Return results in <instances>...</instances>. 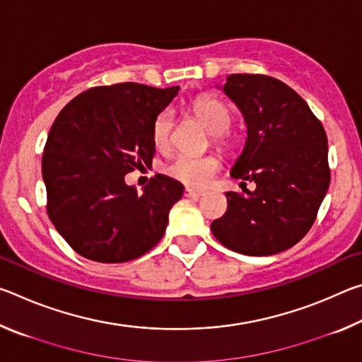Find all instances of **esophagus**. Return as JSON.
Listing matches in <instances>:
<instances>
[{"mask_svg":"<svg viewBox=\"0 0 362 362\" xmlns=\"http://www.w3.org/2000/svg\"><path fill=\"white\" fill-rule=\"evenodd\" d=\"M187 196V198H199L201 194H203V192H199V189H193V188H185V193H183Z\"/></svg>","mask_w":362,"mask_h":362,"instance_id":"1","label":"esophagus"}]
</instances>
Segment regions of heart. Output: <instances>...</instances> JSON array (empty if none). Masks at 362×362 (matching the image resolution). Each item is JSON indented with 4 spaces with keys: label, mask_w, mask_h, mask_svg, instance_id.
<instances>
[{
    "label": "heart",
    "mask_w": 362,
    "mask_h": 362,
    "mask_svg": "<svg viewBox=\"0 0 362 362\" xmlns=\"http://www.w3.org/2000/svg\"><path fill=\"white\" fill-rule=\"evenodd\" d=\"M192 112L196 118L203 122L207 131L212 134V140L218 148L230 151L235 148L236 140L228 134L233 115L231 110L223 100L212 95H199L192 102ZM174 119L169 110L159 113L151 126V140L158 150H166L170 142ZM220 159L214 155L207 156H177L166 168V173L173 179L179 180L183 185L201 188L207 185L211 179L220 170Z\"/></svg>",
    "instance_id": "heart-1"
}]
</instances>
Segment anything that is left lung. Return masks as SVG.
<instances>
[{"label":"left lung","mask_w":362,"mask_h":362,"mask_svg":"<svg viewBox=\"0 0 362 362\" xmlns=\"http://www.w3.org/2000/svg\"><path fill=\"white\" fill-rule=\"evenodd\" d=\"M225 94L247 126V140L231 169L243 193L226 192L228 207L214 220V236L235 252L273 255L310 231L327 193V136L308 103L267 75L235 73ZM256 183L250 192L245 180Z\"/></svg>","instance_id":"obj_1"}]
</instances>
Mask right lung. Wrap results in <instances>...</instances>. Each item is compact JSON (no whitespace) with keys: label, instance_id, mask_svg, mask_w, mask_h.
<instances>
[{"label":"right lung","instance_id":"1","mask_svg":"<svg viewBox=\"0 0 362 362\" xmlns=\"http://www.w3.org/2000/svg\"><path fill=\"white\" fill-rule=\"evenodd\" d=\"M177 93L179 86H97L66 103L54 121L42 153L47 216L79 255L122 263L161 241L183 185L156 174L139 194L124 175L151 166L153 121Z\"/></svg>","mask_w":362,"mask_h":362}]
</instances>
